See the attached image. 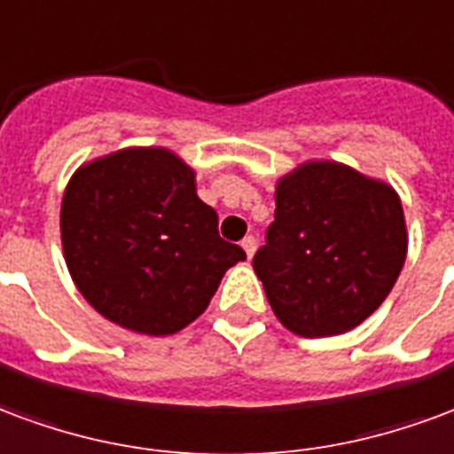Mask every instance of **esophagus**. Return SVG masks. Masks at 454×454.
<instances>
[{"label": "esophagus", "mask_w": 454, "mask_h": 454, "mask_svg": "<svg viewBox=\"0 0 454 454\" xmlns=\"http://www.w3.org/2000/svg\"><path fill=\"white\" fill-rule=\"evenodd\" d=\"M241 249L247 251L249 259H254V254H256V239H254V237H244V239H241Z\"/></svg>", "instance_id": "esophagus-1"}]
</instances>
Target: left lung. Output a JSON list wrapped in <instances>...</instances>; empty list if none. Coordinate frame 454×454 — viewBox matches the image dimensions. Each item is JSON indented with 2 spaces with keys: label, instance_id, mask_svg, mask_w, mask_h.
I'll list each match as a JSON object with an SVG mask.
<instances>
[{
  "label": "left lung",
  "instance_id": "1",
  "mask_svg": "<svg viewBox=\"0 0 454 454\" xmlns=\"http://www.w3.org/2000/svg\"><path fill=\"white\" fill-rule=\"evenodd\" d=\"M409 249L399 193L312 159L276 184V220L254 270L280 324L319 339L356 329L392 293Z\"/></svg>",
  "mask_w": 454,
  "mask_h": 454
}]
</instances>
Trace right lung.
I'll return each instance as SVG.
<instances>
[{
  "mask_svg": "<svg viewBox=\"0 0 454 454\" xmlns=\"http://www.w3.org/2000/svg\"><path fill=\"white\" fill-rule=\"evenodd\" d=\"M59 237L96 312L145 336H171L207 309L227 268L247 259L217 234L195 171L167 147H125L72 174Z\"/></svg>",
  "mask_w": 454,
  "mask_h": 454,
  "instance_id": "add662e5",
  "label": "right lung"
}]
</instances>
